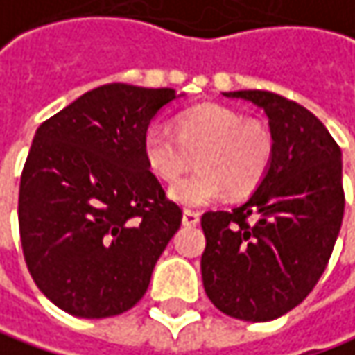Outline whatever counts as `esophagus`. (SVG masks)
Segmentation results:
<instances>
[{
  "label": "esophagus",
  "mask_w": 355,
  "mask_h": 355,
  "mask_svg": "<svg viewBox=\"0 0 355 355\" xmlns=\"http://www.w3.org/2000/svg\"><path fill=\"white\" fill-rule=\"evenodd\" d=\"M198 220H200V216H198L196 210H189V208H187V210L182 212V224H184V226H196Z\"/></svg>",
  "instance_id": "esophagus-1"
}]
</instances>
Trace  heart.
<instances>
[{
  "label": "heart",
  "instance_id": "heart-1",
  "mask_svg": "<svg viewBox=\"0 0 355 355\" xmlns=\"http://www.w3.org/2000/svg\"><path fill=\"white\" fill-rule=\"evenodd\" d=\"M274 132L260 119H244L220 105H200L177 116L175 131L148 127L143 155L162 180H177L196 157L198 171L171 187V196L184 207L210 205L228 191L242 198L254 193L274 159Z\"/></svg>",
  "mask_w": 355,
  "mask_h": 355
}]
</instances>
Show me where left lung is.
<instances>
[{"instance_id":"left-lung-1","label":"left lung","mask_w":355,"mask_h":355,"mask_svg":"<svg viewBox=\"0 0 355 355\" xmlns=\"http://www.w3.org/2000/svg\"><path fill=\"white\" fill-rule=\"evenodd\" d=\"M224 97L264 109L276 147L268 175L244 205L202 214V284L226 316L270 322L296 308L330 262L346 205L342 150L316 116L282 95Z\"/></svg>"}]
</instances>
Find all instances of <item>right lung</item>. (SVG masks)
Instances as JSON below:
<instances>
[{
  "label": "right lung",
  "instance_id": "1",
  "mask_svg": "<svg viewBox=\"0 0 355 355\" xmlns=\"http://www.w3.org/2000/svg\"><path fill=\"white\" fill-rule=\"evenodd\" d=\"M173 89L109 83L39 125L19 184L25 264L79 318L131 310L182 223L148 168L143 139Z\"/></svg>",
  "mask_w": 355,
  "mask_h": 355
}]
</instances>
